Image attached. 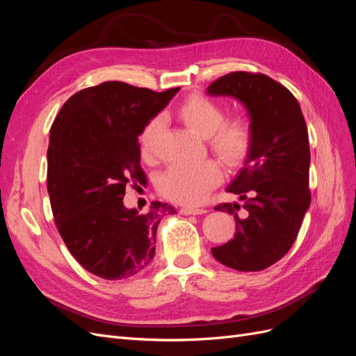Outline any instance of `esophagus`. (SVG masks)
Wrapping results in <instances>:
<instances>
[{
	"instance_id": "1",
	"label": "esophagus",
	"mask_w": 356,
	"mask_h": 356,
	"mask_svg": "<svg viewBox=\"0 0 356 356\" xmlns=\"http://www.w3.org/2000/svg\"><path fill=\"white\" fill-rule=\"evenodd\" d=\"M179 212L182 215H200V213H204L207 211L199 209V208H181Z\"/></svg>"
}]
</instances>
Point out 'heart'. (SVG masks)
Masks as SVG:
<instances>
[{"label": "heart", "mask_w": 356, "mask_h": 356, "mask_svg": "<svg viewBox=\"0 0 356 356\" xmlns=\"http://www.w3.org/2000/svg\"><path fill=\"white\" fill-rule=\"evenodd\" d=\"M178 117L199 136L207 138L212 152L224 165L238 168L251 154L254 145V129L250 118L233 115L225 118L224 106L208 96L191 95L178 106ZM163 129V117L148 118L138 135L139 152L144 159L156 153L157 138ZM222 178L220 165L213 160L199 163H175L160 175L157 188L166 199L182 204H199L208 197L209 191L218 186Z\"/></svg>", "instance_id": "1"}]
</instances>
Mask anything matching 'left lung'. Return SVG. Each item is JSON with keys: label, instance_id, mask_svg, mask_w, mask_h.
I'll use <instances>...</instances> for the list:
<instances>
[{"label": "left lung", "instance_id": "left-lung-1", "mask_svg": "<svg viewBox=\"0 0 356 356\" xmlns=\"http://www.w3.org/2000/svg\"><path fill=\"white\" fill-rule=\"evenodd\" d=\"M208 95L232 96L251 117L254 145L227 187L245 200L220 203L236 221L234 238L212 248L221 264L239 272L264 270L289 251L310 207L309 134L300 104L285 86L260 72L225 74Z\"/></svg>", "mask_w": 356, "mask_h": 356}]
</instances>
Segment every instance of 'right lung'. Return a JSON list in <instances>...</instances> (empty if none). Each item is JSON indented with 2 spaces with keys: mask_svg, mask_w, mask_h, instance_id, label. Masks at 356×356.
Here are the masks:
<instances>
[{
  "mask_svg": "<svg viewBox=\"0 0 356 356\" xmlns=\"http://www.w3.org/2000/svg\"><path fill=\"white\" fill-rule=\"evenodd\" d=\"M179 88L154 92L105 81L74 93L50 129L47 191L59 234L86 270L108 281L138 275L153 260L168 203L126 209L127 184L145 186L138 135Z\"/></svg>",
  "mask_w": 356,
  "mask_h": 356,
  "instance_id": "obj_1",
  "label": "right lung"
}]
</instances>
